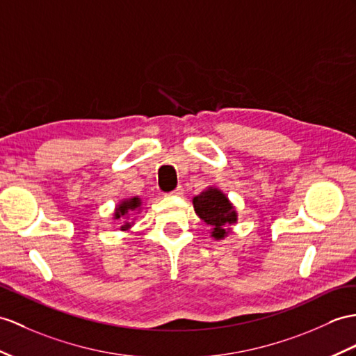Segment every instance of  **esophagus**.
<instances>
[{"label": "esophagus", "instance_id": "obj_1", "mask_svg": "<svg viewBox=\"0 0 356 356\" xmlns=\"http://www.w3.org/2000/svg\"><path fill=\"white\" fill-rule=\"evenodd\" d=\"M183 193H184L183 186H178L175 190H173V192H170V195H183Z\"/></svg>", "mask_w": 356, "mask_h": 356}]
</instances>
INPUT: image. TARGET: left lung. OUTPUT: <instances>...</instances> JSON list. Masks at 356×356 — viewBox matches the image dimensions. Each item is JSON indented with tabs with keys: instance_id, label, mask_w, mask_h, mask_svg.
Returning <instances> with one entry per match:
<instances>
[{
	"instance_id": "obj_1",
	"label": "left lung",
	"mask_w": 356,
	"mask_h": 356,
	"mask_svg": "<svg viewBox=\"0 0 356 356\" xmlns=\"http://www.w3.org/2000/svg\"><path fill=\"white\" fill-rule=\"evenodd\" d=\"M193 207L199 218L205 223L211 225V237L218 240L227 236V227L237 222V213L234 210L232 204L218 188L210 187L204 190L201 195L195 196Z\"/></svg>"
}]
</instances>
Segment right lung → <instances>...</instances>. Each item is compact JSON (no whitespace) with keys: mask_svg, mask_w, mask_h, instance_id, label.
<instances>
[{"mask_svg":"<svg viewBox=\"0 0 356 356\" xmlns=\"http://www.w3.org/2000/svg\"><path fill=\"white\" fill-rule=\"evenodd\" d=\"M140 204H142V202H140V199H138L137 196H134V197H129V199H125V201H122V202H120V204L118 205L116 211H115V219L127 218V216H128L129 213L136 211L137 208L140 207ZM129 227H131V223L127 222L125 225H122V227H120V229L125 231V229H128Z\"/></svg>","mask_w":356,"mask_h":356,"instance_id":"1","label":"right lung"}]
</instances>
